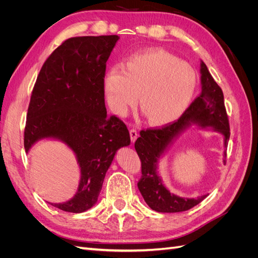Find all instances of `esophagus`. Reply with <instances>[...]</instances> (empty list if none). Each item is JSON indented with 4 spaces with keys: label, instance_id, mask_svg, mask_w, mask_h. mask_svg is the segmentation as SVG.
<instances>
[{
    "label": "esophagus",
    "instance_id": "1",
    "mask_svg": "<svg viewBox=\"0 0 258 258\" xmlns=\"http://www.w3.org/2000/svg\"><path fill=\"white\" fill-rule=\"evenodd\" d=\"M138 131L136 129H131L130 130V139H131V142L135 143L136 140L138 139Z\"/></svg>",
    "mask_w": 258,
    "mask_h": 258
}]
</instances>
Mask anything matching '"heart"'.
<instances>
[{
    "label": "heart",
    "mask_w": 258,
    "mask_h": 258,
    "mask_svg": "<svg viewBox=\"0 0 258 258\" xmlns=\"http://www.w3.org/2000/svg\"><path fill=\"white\" fill-rule=\"evenodd\" d=\"M102 86L113 113L126 115L139 95L140 110L147 121L162 126L176 120L188 107L197 75L174 54L154 49L129 57L122 68L106 70Z\"/></svg>",
    "instance_id": "b5f03b06"
}]
</instances>
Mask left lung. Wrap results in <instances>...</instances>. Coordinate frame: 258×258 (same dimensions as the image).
<instances>
[{
    "mask_svg": "<svg viewBox=\"0 0 258 258\" xmlns=\"http://www.w3.org/2000/svg\"><path fill=\"white\" fill-rule=\"evenodd\" d=\"M201 93L177 121L161 129H147L140 132L135 143L142 163V176L138 183L147 206L160 213L183 212L197 206L208 195L197 198H183L170 192L159 175L158 163L176 139L191 124L200 129H211L224 138V163L229 140V122L224 104V95L220 86L210 74L204 61L200 62Z\"/></svg>",
    "mask_w": 258,
    "mask_h": 258,
    "instance_id": "obj_1",
    "label": "left lung"
}]
</instances>
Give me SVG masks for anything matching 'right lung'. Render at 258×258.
Instances as JSON below:
<instances>
[{"mask_svg":"<svg viewBox=\"0 0 258 258\" xmlns=\"http://www.w3.org/2000/svg\"><path fill=\"white\" fill-rule=\"evenodd\" d=\"M118 35L72 37L43 64L31 96L25 150L42 140H56L75 155L81 169L77 191L62 204L66 212L82 213L97 204L116 152L130 145L129 131L116 116H107L103 75Z\"/></svg>","mask_w":258,"mask_h":258,"instance_id":"1","label":"right lung"}]
</instances>
